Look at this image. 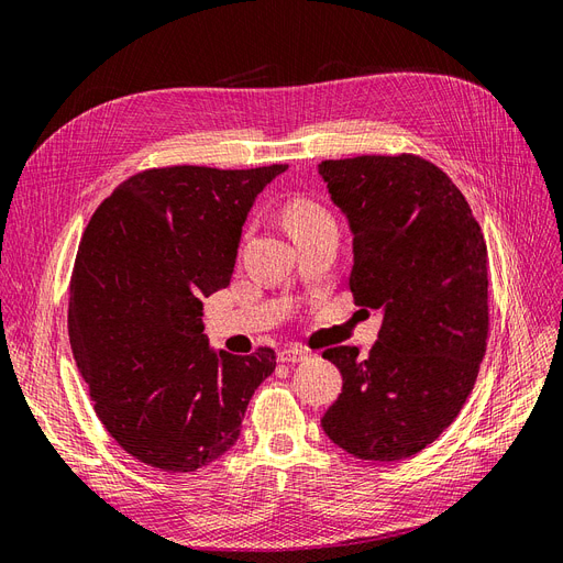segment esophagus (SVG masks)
<instances>
[{
	"label": "esophagus",
	"instance_id": "obj_1",
	"mask_svg": "<svg viewBox=\"0 0 563 563\" xmlns=\"http://www.w3.org/2000/svg\"><path fill=\"white\" fill-rule=\"evenodd\" d=\"M308 356H310L308 352L296 347V345H291V347H284V350L277 354V360L284 362V364H300V362L308 360Z\"/></svg>",
	"mask_w": 563,
	"mask_h": 563
}]
</instances>
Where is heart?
<instances>
[{"label": "heart", "mask_w": 563, "mask_h": 563, "mask_svg": "<svg viewBox=\"0 0 563 563\" xmlns=\"http://www.w3.org/2000/svg\"><path fill=\"white\" fill-rule=\"evenodd\" d=\"M286 223H288V230L296 232V230H302V228H310V225H317V223H327V220H333L331 213L319 207L317 201H310V199H291L286 203Z\"/></svg>", "instance_id": "obj_1"}]
</instances>
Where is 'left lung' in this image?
I'll list each match as a JSON object with an SVG mask.
<instances>
[{
  "mask_svg": "<svg viewBox=\"0 0 563 563\" xmlns=\"http://www.w3.org/2000/svg\"><path fill=\"white\" fill-rule=\"evenodd\" d=\"M352 232L350 288L380 310L366 360L323 352L343 391L321 418L335 446L373 463L411 457L457 418L488 338L486 242L451 178L413 155L321 162Z\"/></svg>",
  "mask_w": 563,
  "mask_h": 563,
  "instance_id": "left-lung-1",
  "label": "left lung"
}]
</instances>
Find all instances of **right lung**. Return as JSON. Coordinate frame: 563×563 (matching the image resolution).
I'll list each match as a JSON object with an SVG mask.
<instances>
[{"instance_id": "obj_1", "label": "right lung", "mask_w": 563, "mask_h": 563, "mask_svg": "<svg viewBox=\"0 0 563 563\" xmlns=\"http://www.w3.org/2000/svg\"><path fill=\"white\" fill-rule=\"evenodd\" d=\"M168 166L135 174L81 236L67 331L96 416L135 460L195 472L228 453L253 391L277 366L203 335V298L232 279L253 201L286 172Z\"/></svg>"}]
</instances>
